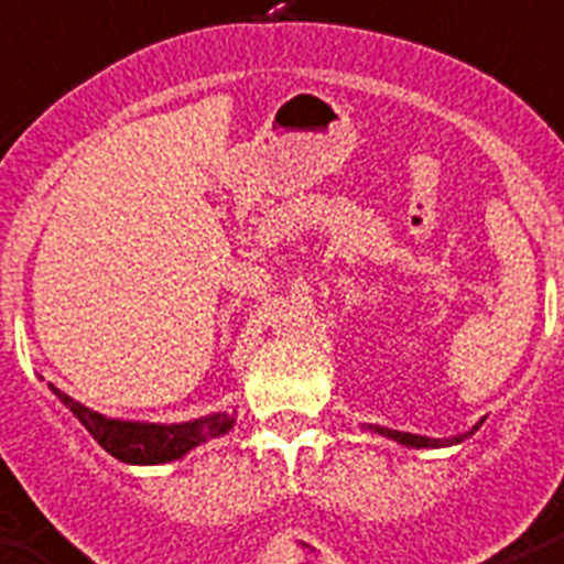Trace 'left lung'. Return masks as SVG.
Returning <instances> with one entry per match:
<instances>
[{
    "label": "left lung",
    "mask_w": 564,
    "mask_h": 564,
    "mask_svg": "<svg viewBox=\"0 0 564 564\" xmlns=\"http://www.w3.org/2000/svg\"><path fill=\"white\" fill-rule=\"evenodd\" d=\"M485 424V419L476 421L467 433H458V435H451V438H430V435H419V433H401V430H390V427H378V424H367L364 430H370V433H378L384 435V438H390V442H399L404 444V447H415V451H435V447H451V444H462L465 438H470L476 430Z\"/></svg>",
    "instance_id": "obj_1"
}]
</instances>
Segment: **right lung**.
Returning a JSON list of instances; mask_svg holds the SVG:
<instances>
[{
	"label": "right lung",
	"mask_w": 564,
	"mask_h": 564,
	"mask_svg": "<svg viewBox=\"0 0 564 564\" xmlns=\"http://www.w3.org/2000/svg\"><path fill=\"white\" fill-rule=\"evenodd\" d=\"M51 392L56 399L68 406L70 413L77 415L94 442L113 458H120L126 465H165V462H177L194 447L220 438L235 427V413H209L192 421H177V424H158V421H131V419H111L102 415L91 406L79 404L63 390L51 384Z\"/></svg>",
	"instance_id": "add662e5"
}]
</instances>
